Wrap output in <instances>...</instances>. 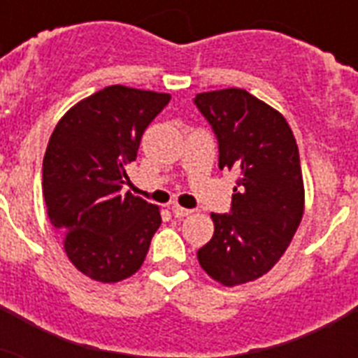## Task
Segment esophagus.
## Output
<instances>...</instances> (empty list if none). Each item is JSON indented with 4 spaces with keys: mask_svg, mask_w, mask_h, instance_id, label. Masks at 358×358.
Here are the masks:
<instances>
[{
    "mask_svg": "<svg viewBox=\"0 0 358 358\" xmlns=\"http://www.w3.org/2000/svg\"><path fill=\"white\" fill-rule=\"evenodd\" d=\"M171 210H173V213L176 215V217H187V215H191V213H193V210L182 208V206H178V204H173V208H171Z\"/></svg>",
    "mask_w": 358,
    "mask_h": 358,
    "instance_id": "1",
    "label": "esophagus"
}]
</instances>
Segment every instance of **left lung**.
<instances>
[{
  "label": "left lung",
  "instance_id": "8db88e82",
  "mask_svg": "<svg viewBox=\"0 0 358 358\" xmlns=\"http://www.w3.org/2000/svg\"><path fill=\"white\" fill-rule=\"evenodd\" d=\"M195 103L217 135L219 169L238 173L232 210L212 213L213 236L196 258L232 288L273 269L297 232L305 213L299 148L282 115L245 89L201 92Z\"/></svg>",
  "mask_w": 358,
  "mask_h": 358
}]
</instances>
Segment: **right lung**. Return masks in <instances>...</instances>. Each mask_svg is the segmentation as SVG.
I'll return each mask as SVG.
<instances>
[{
  "label": "right lung",
  "instance_id": "obj_1",
  "mask_svg": "<svg viewBox=\"0 0 358 358\" xmlns=\"http://www.w3.org/2000/svg\"><path fill=\"white\" fill-rule=\"evenodd\" d=\"M171 94L124 85L83 98L59 120L42 163V195L53 229L78 271L119 282L139 271L159 208L124 193L141 137Z\"/></svg>",
  "mask_w": 358,
  "mask_h": 358
}]
</instances>
